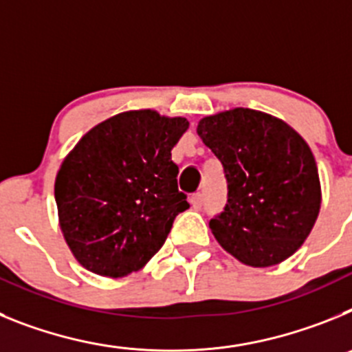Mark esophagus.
I'll return each instance as SVG.
<instances>
[{
    "mask_svg": "<svg viewBox=\"0 0 352 352\" xmlns=\"http://www.w3.org/2000/svg\"><path fill=\"white\" fill-rule=\"evenodd\" d=\"M190 201H192V206H194V208H201V206H203V203H204L203 192H197V194L192 195Z\"/></svg>",
    "mask_w": 352,
    "mask_h": 352,
    "instance_id": "esophagus-1",
    "label": "esophagus"
}]
</instances>
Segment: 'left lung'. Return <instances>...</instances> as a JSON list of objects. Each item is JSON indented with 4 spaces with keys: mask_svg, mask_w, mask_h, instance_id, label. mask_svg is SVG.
<instances>
[{
    "mask_svg": "<svg viewBox=\"0 0 352 352\" xmlns=\"http://www.w3.org/2000/svg\"><path fill=\"white\" fill-rule=\"evenodd\" d=\"M197 133L227 179L226 208L210 220L217 241L254 268L291 257L321 210L309 144L285 121L243 107L203 118Z\"/></svg>",
    "mask_w": 352,
    "mask_h": 352,
    "instance_id": "8db88e82",
    "label": "left lung"
}]
</instances>
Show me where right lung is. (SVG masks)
Masks as SVG:
<instances>
[{
	"instance_id": "obj_1",
	"label": "right lung",
	"mask_w": 352,
	"mask_h": 352,
	"mask_svg": "<svg viewBox=\"0 0 352 352\" xmlns=\"http://www.w3.org/2000/svg\"><path fill=\"white\" fill-rule=\"evenodd\" d=\"M186 129L185 118L129 111L93 126L67 155L54 197L65 241L84 268L126 276L166 243L188 208L170 160Z\"/></svg>"
}]
</instances>
